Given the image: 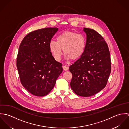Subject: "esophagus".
I'll use <instances>...</instances> for the list:
<instances>
[{
	"label": "esophagus",
	"mask_w": 129,
	"mask_h": 129,
	"mask_svg": "<svg viewBox=\"0 0 129 129\" xmlns=\"http://www.w3.org/2000/svg\"><path fill=\"white\" fill-rule=\"evenodd\" d=\"M62 68H63V70H64V71H68V70H69V67H67V66H62Z\"/></svg>",
	"instance_id": "obj_1"
}]
</instances>
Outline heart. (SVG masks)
Returning a JSON list of instances; mask_svg holds the SVG:
<instances>
[{"label": "heart", "instance_id": "heart-1", "mask_svg": "<svg viewBox=\"0 0 129 129\" xmlns=\"http://www.w3.org/2000/svg\"><path fill=\"white\" fill-rule=\"evenodd\" d=\"M86 47V38L81 34L66 31L56 37V41L49 43L50 52L57 61L60 60L63 52L67 58L76 60L83 55Z\"/></svg>", "mask_w": 129, "mask_h": 129}]
</instances>
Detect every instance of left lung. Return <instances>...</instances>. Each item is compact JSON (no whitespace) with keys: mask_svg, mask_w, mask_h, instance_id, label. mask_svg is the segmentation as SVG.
Wrapping results in <instances>:
<instances>
[{"mask_svg":"<svg viewBox=\"0 0 129 129\" xmlns=\"http://www.w3.org/2000/svg\"><path fill=\"white\" fill-rule=\"evenodd\" d=\"M86 47L82 56L69 68L73 77L70 83L77 95L89 97L106 85L111 71L110 52L103 37L95 30L84 28Z\"/></svg>","mask_w":129,"mask_h":129,"instance_id":"1","label":"left lung"}]
</instances>
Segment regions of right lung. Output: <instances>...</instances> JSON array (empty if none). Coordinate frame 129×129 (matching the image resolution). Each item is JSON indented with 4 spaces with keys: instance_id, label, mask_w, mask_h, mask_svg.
Listing matches in <instances>:
<instances>
[{
    "instance_id": "add662e5",
    "label": "right lung",
    "mask_w": 129,
    "mask_h": 129,
    "mask_svg": "<svg viewBox=\"0 0 129 129\" xmlns=\"http://www.w3.org/2000/svg\"><path fill=\"white\" fill-rule=\"evenodd\" d=\"M57 30L55 27L31 32L19 46L16 64L20 80L35 96L47 95L62 72V63L55 60L49 48V43Z\"/></svg>"
}]
</instances>
